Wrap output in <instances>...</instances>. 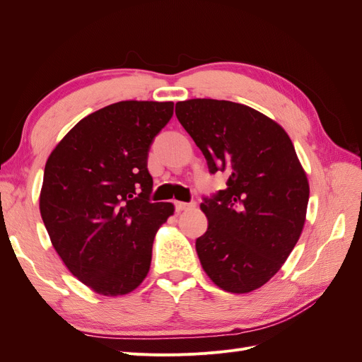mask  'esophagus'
Listing matches in <instances>:
<instances>
[{
    "label": "esophagus",
    "instance_id": "obj_1",
    "mask_svg": "<svg viewBox=\"0 0 362 362\" xmlns=\"http://www.w3.org/2000/svg\"><path fill=\"white\" fill-rule=\"evenodd\" d=\"M194 206V202H175V208L177 211H184V210H190V208Z\"/></svg>",
    "mask_w": 362,
    "mask_h": 362
}]
</instances>
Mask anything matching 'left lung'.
Listing matches in <instances>:
<instances>
[{
	"mask_svg": "<svg viewBox=\"0 0 362 362\" xmlns=\"http://www.w3.org/2000/svg\"><path fill=\"white\" fill-rule=\"evenodd\" d=\"M175 115L210 173H228L226 189L201 204L202 269L225 291L257 290L286 262L305 223L310 185L291 140L267 116L231 101H182Z\"/></svg>",
	"mask_w": 362,
	"mask_h": 362,
	"instance_id": "obj_1",
	"label": "left lung"
}]
</instances>
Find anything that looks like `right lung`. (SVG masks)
<instances>
[{
	"label": "right lung",
	"instance_id": "add662e5",
	"mask_svg": "<svg viewBox=\"0 0 362 362\" xmlns=\"http://www.w3.org/2000/svg\"><path fill=\"white\" fill-rule=\"evenodd\" d=\"M173 103L120 101L81 119L51 152L40 214L75 278L104 296L139 287L157 229L173 214L152 202L149 148Z\"/></svg>",
	"mask_w": 362,
	"mask_h": 362
}]
</instances>
